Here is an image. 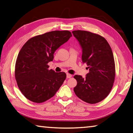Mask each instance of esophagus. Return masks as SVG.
Wrapping results in <instances>:
<instances>
[{
  "label": "esophagus",
  "mask_w": 133,
  "mask_h": 133,
  "mask_svg": "<svg viewBox=\"0 0 133 133\" xmlns=\"http://www.w3.org/2000/svg\"><path fill=\"white\" fill-rule=\"evenodd\" d=\"M72 77V75L69 74H66V77L67 78H70V77Z\"/></svg>",
  "instance_id": "obj_1"
}]
</instances>
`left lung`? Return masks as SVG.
I'll list each match as a JSON object with an SVG mask.
<instances>
[{"label":"left lung","mask_w":133,"mask_h":133,"mask_svg":"<svg viewBox=\"0 0 133 133\" xmlns=\"http://www.w3.org/2000/svg\"><path fill=\"white\" fill-rule=\"evenodd\" d=\"M82 50V59L89 72L86 77L76 75L75 94L84 102L96 104L108 96L113 86L115 65L112 49L101 36L85 31H72Z\"/></svg>","instance_id":"8db88e82"}]
</instances>
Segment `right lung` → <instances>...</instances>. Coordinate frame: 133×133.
Masks as SVG:
<instances>
[{
  "instance_id": "obj_1",
  "label": "right lung",
  "mask_w": 133,
  "mask_h": 133,
  "mask_svg": "<svg viewBox=\"0 0 133 133\" xmlns=\"http://www.w3.org/2000/svg\"><path fill=\"white\" fill-rule=\"evenodd\" d=\"M72 36L68 31H54L32 37L19 51L15 77L22 94L30 101L41 103L56 94L66 79L63 72L49 70L47 65L57 49Z\"/></svg>"
}]
</instances>
